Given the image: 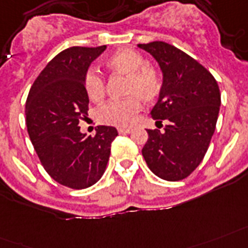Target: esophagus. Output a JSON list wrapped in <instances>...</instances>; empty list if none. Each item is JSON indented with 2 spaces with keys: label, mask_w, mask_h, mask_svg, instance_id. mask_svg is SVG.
Masks as SVG:
<instances>
[{
  "label": "esophagus",
  "mask_w": 248,
  "mask_h": 248,
  "mask_svg": "<svg viewBox=\"0 0 248 248\" xmlns=\"http://www.w3.org/2000/svg\"><path fill=\"white\" fill-rule=\"evenodd\" d=\"M118 132L120 134H126V133H130L132 129H130V128H118Z\"/></svg>",
  "instance_id": "34e87169"
}]
</instances>
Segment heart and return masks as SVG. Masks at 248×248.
I'll list each match as a JSON object with an SVG mask.
<instances>
[{
    "label": "heart",
    "mask_w": 248,
    "mask_h": 248,
    "mask_svg": "<svg viewBox=\"0 0 248 248\" xmlns=\"http://www.w3.org/2000/svg\"><path fill=\"white\" fill-rule=\"evenodd\" d=\"M106 66L114 72L126 75L123 99H114L97 108L98 122L116 126H128L140 111L142 102L153 103L162 93V75L155 67L146 64L145 58L138 51L123 49L106 59ZM84 86L90 99L99 101L106 92V82L99 71L89 68L84 75Z\"/></svg>",
    "instance_id": "obj_1"
}]
</instances>
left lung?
<instances>
[{
    "label": "left lung",
    "mask_w": 248,
    "mask_h": 248,
    "mask_svg": "<svg viewBox=\"0 0 248 248\" xmlns=\"http://www.w3.org/2000/svg\"><path fill=\"white\" fill-rule=\"evenodd\" d=\"M163 72L162 93L151 116L164 130L147 129L142 155L151 172L167 181L193 173L214 136L221 95L217 81L190 55L163 41L138 44Z\"/></svg>",
    "instance_id": "left-lung-1"
}]
</instances>
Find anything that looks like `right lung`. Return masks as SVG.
Wrapping results in <instances>:
<instances>
[{"label": "right lung", "instance_id": "obj_1", "mask_svg": "<svg viewBox=\"0 0 248 248\" xmlns=\"http://www.w3.org/2000/svg\"><path fill=\"white\" fill-rule=\"evenodd\" d=\"M105 50L106 45L61 51L38 75L27 98V130L38 159L53 180L71 189H86L102 177L118 136L114 126H97L95 136L81 133L78 126L89 105L84 75Z\"/></svg>", "mask_w": 248, "mask_h": 248}]
</instances>
